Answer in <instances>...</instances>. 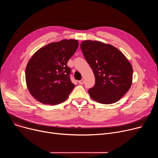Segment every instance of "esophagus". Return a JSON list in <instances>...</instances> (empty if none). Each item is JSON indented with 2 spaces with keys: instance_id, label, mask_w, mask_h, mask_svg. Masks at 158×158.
Listing matches in <instances>:
<instances>
[{
  "instance_id": "34e87169",
  "label": "esophagus",
  "mask_w": 158,
  "mask_h": 158,
  "mask_svg": "<svg viewBox=\"0 0 158 158\" xmlns=\"http://www.w3.org/2000/svg\"><path fill=\"white\" fill-rule=\"evenodd\" d=\"M78 82H79V83L80 85L83 84V83H84V80H83V79H81V80H80V81H78Z\"/></svg>"
}]
</instances>
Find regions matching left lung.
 <instances>
[{
  "instance_id": "8db88e82",
  "label": "left lung",
  "mask_w": 158,
  "mask_h": 158,
  "mask_svg": "<svg viewBox=\"0 0 158 158\" xmlns=\"http://www.w3.org/2000/svg\"><path fill=\"white\" fill-rule=\"evenodd\" d=\"M81 48L95 78V86L88 90L91 98L104 104L119 101L132 81V67L126 57L117 48L98 41L85 40Z\"/></svg>"
}]
</instances>
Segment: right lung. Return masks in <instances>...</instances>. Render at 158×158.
<instances>
[{
  "label": "right lung",
  "instance_id": "add662e5",
  "mask_svg": "<svg viewBox=\"0 0 158 158\" xmlns=\"http://www.w3.org/2000/svg\"><path fill=\"white\" fill-rule=\"evenodd\" d=\"M79 46L77 40H62L40 48L26 69V81L31 95L44 104L56 105L67 99L75 85L67 62Z\"/></svg>",
  "mask_w": 158,
  "mask_h": 158
}]
</instances>
